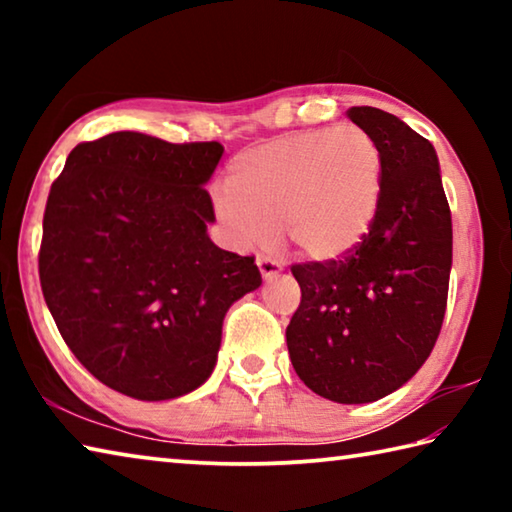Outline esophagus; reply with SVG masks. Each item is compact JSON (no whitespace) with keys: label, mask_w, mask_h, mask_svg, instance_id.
I'll use <instances>...</instances> for the list:
<instances>
[{"label":"esophagus","mask_w":512,"mask_h":512,"mask_svg":"<svg viewBox=\"0 0 512 512\" xmlns=\"http://www.w3.org/2000/svg\"><path fill=\"white\" fill-rule=\"evenodd\" d=\"M257 266H259V273H262L264 280H268V277L280 275L282 268H284L282 262H277V259H271V257H264V255L257 257Z\"/></svg>","instance_id":"esophagus-1"}]
</instances>
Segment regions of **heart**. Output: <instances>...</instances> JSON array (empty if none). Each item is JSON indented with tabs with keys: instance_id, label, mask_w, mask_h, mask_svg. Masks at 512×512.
Returning <instances> with one entry per match:
<instances>
[{
	"instance_id": "heart-1",
	"label": "heart",
	"mask_w": 512,
	"mask_h": 512,
	"mask_svg": "<svg viewBox=\"0 0 512 512\" xmlns=\"http://www.w3.org/2000/svg\"><path fill=\"white\" fill-rule=\"evenodd\" d=\"M381 189L384 162L377 142L363 128L343 124L241 151L212 205L239 248L271 244L280 228L300 255L332 262L366 241Z\"/></svg>"
}]
</instances>
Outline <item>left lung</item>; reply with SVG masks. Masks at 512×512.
Here are the masks:
<instances>
[{"label":"left lung","mask_w":512,"mask_h":512,"mask_svg":"<svg viewBox=\"0 0 512 512\" xmlns=\"http://www.w3.org/2000/svg\"><path fill=\"white\" fill-rule=\"evenodd\" d=\"M345 115L381 151L379 214L350 255L291 266L302 298L287 345L311 391L366 404L406 384L436 345L452 268V214L429 140L379 108L354 106Z\"/></svg>","instance_id":"left-lung-1"}]
</instances>
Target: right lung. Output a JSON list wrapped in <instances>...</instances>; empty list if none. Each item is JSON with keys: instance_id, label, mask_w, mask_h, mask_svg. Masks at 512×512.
Segmentation results:
<instances>
[{"instance_id": "add662e5", "label": "right lung", "mask_w": 512, "mask_h": 512, "mask_svg": "<svg viewBox=\"0 0 512 512\" xmlns=\"http://www.w3.org/2000/svg\"><path fill=\"white\" fill-rule=\"evenodd\" d=\"M219 142L144 133L81 142L51 185L40 287L67 348L101 384L160 402L210 377L225 311L262 284L255 257L212 244L205 183Z\"/></svg>"}]
</instances>
